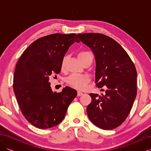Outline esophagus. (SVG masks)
Here are the masks:
<instances>
[{
  "label": "esophagus",
  "mask_w": 151,
  "mask_h": 151,
  "mask_svg": "<svg viewBox=\"0 0 151 151\" xmlns=\"http://www.w3.org/2000/svg\"><path fill=\"white\" fill-rule=\"evenodd\" d=\"M82 95H83V93H82L81 91H78L77 92V96H78V97H80V96H81Z\"/></svg>",
  "instance_id": "obj_1"
}]
</instances>
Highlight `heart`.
Returning a JSON list of instances; mask_svg holds the SVG:
<instances>
[{
	"label": "heart",
	"mask_w": 151,
	"mask_h": 151,
	"mask_svg": "<svg viewBox=\"0 0 151 151\" xmlns=\"http://www.w3.org/2000/svg\"><path fill=\"white\" fill-rule=\"evenodd\" d=\"M78 57L80 61L82 62H84L85 61L88 60H93V54L91 52L87 50H82L79 52L78 54ZM65 63H66V58L64 57L61 62V70L63 71L65 68ZM89 82V78L86 75H81L73 74L69 76L67 78V82L69 86L72 87L76 88L78 89H83Z\"/></svg>",
	"instance_id": "1"
}]
</instances>
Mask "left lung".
I'll return each instance as SVG.
<instances>
[{
  "mask_svg": "<svg viewBox=\"0 0 151 151\" xmlns=\"http://www.w3.org/2000/svg\"><path fill=\"white\" fill-rule=\"evenodd\" d=\"M77 36L95 54L96 86L106 89L101 95L89 94L88 117L101 129H115L128 117L136 97V67L123 48L110 37L99 33Z\"/></svg>",
  "mask_w": 151,
  "mask_h": 151,
  "instance_id": "1",
  "label": "left lung"
}]
</instances>
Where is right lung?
Listing matches in <instances>:
<instances>
[{"label": "right lung", "instance_id": "obj_1", "mask_svg": "<svg viewBox=\"0 0 151 151\" xmlns=\"http://www.w3.org/2000/svg\"><path fill=\"white\" fill-rule=\"evenodd\" d=\"M75 42H79L75 34L48 35L31 43L18 60L13 88L22 114L34 127L46 129L60 123L77 95L69 87L53 92L49 82L60 73L62 60Z\"/></svg>", "mask_w": 151, "mask_h": 151}]
</instances>
